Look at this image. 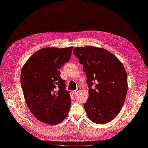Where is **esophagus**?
<instances>
[{
  "label": "esophagus",
  "mask_w": 148,
  "mask_h": 148,
  "mask_svg": "<svg viewBox=\"0 0 148 148\" xmlns=\"http://www.w3.org/2000/svg\"><path fill=\"white\" fill-rule=\"evenodd\" d=\"M80 87H77V89L76 90H74V91H73V95H76V94L80 90Z\"/></svg>",
  "instance_id": "obj_1"
}]
</instances>
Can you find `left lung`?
<instances>
[{
  "label": "left lung",
  "mask_w": 148,
  "mask_h": 148,
  "mask_svg": "<svg viewBox=\"0 0 148 148\" xmlns=\"http://www.w3.org/2000/svg\"><path fill=\"white\" fill-rule=\"evenodd\" d=\"M73 53L83 65L89 97L84 107L89 119L106 124L114 119L124 104L127 91L126 70L107 50L95 47H77Z\"/></svg>",
  "instance_id": "8db88e82"
}]
</instances>
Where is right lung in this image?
I'll use <instances>...</instances> for the list:
<instances>
[{
  "label": "right lung",
  "instance_id": "add662e5",
  "mask_svg": "<svg viewBox=\"0 0 148 148\" xmlns=\"http://www.w3.org/2000/svg\"><path fill=\"white\" fill-rule=\"evenodd\" d=\"M73 47L39 49L23 66L21 84L25 101L41 122L54 125L66 118L71 99L59 70L70 60Z\"/></svg>",
  "mask_w": 148,
  "mask_h": 148
}]
</instances>
